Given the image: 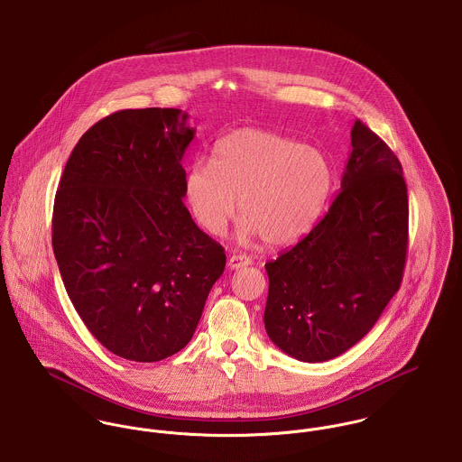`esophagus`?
I'll use <instances>...</instances> for the list:
<instances>
[{"label":"esophagus","mask_w":462,"mask_h":462,"mask_svg":"<svg viewBox=\"0 0 462 462\" xmlns=\"http://www.w3.org/2000/svg\"><path fill=\"white\" fill-rule=\"evenodd\" d=\"M252 264V259L250 257H246V255H232L230 259H228V266H230V270H239V268H245V266H250Z\"/></svg>","instance_id":"34e87169"}]
</instances>
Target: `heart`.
Wrapping results in <instances>:
<instances>
[{
	"label": "heart",
	"instance_id": "1",
	"mask_svg": "<svg viewBox=\"0 0 462 462\" xmlns=\"http://www.w3.org/2000/svg\"><path fill=\"white\" fill-rule=\"evenodd\" d=\"M334 170L325 153L270 130L241 128L223 137L212 166L194 164L185 175V201L208 234H221L236 212L245 237L289 246L307 236L325 210Z\"/></svg>",
	"mask_w": 462,
	"mask_h": 462
}]
</instances>
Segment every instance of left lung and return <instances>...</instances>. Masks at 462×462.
<instances>
[{"instance_id":"8db88e82","label":"left lung","mask_w":462,"mask_h":462,"mask_svg":"<svg viewBox=\"0 0 462 462\" xmlns=\"http://www.w3.org/2000/svg\"><path fill=\"white\" fill-rule=\"evenodd\" d=\"M407 239L402 164L357 119L341 190L328 212L266 264L270 339L303 363H325L350 350L400 289Z\"/></svg>"}]
</instances>
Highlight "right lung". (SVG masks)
I'll list each match as a JSON object with an SVG mask.
<instances>
[{
  "label": "right lung",
  "mask_w": 462,
  "mask_h": 462,
  "mask_svg": "<svg viewBox=\"0 0 462 462\" xmlns=\"http://www.w3.org/2000/svg\"><path fill=\"white\" fill-rule=\"evenodd\" d=\"M179 108H126L93 125L64 168L53 252L66 291L112 354L157 363L190 341L226 257L184 205Z\"/></svg>",
  "instance_id": "1"
}]
</instances>
